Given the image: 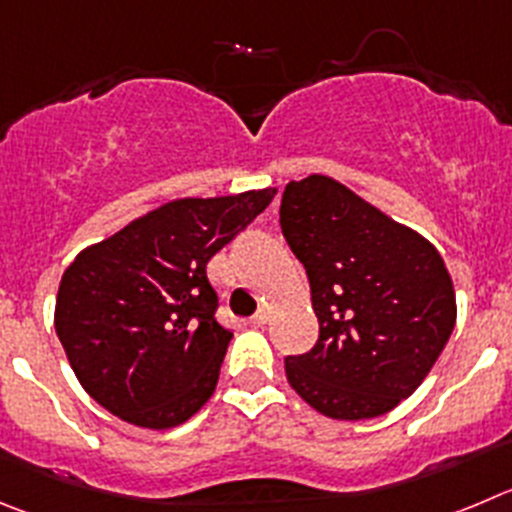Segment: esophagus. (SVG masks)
<instances>
[{"label": "esophagus", "mask_w": 512, "mask_h": 512, "mask_svg": "<svg viewBox=\"0 0 512 512\" xmlns=\"http://www.w3.org/2000/svg\"><path fill=\"white\" fill-rule=\"evenodd\" d=\"M247 323H250L252 328H262V326H265V323H267V313H265V310H260V313L252 315V318H250V321H247Z\"/></svg>", "instance_id": "esophagus-1"}]
</instances>
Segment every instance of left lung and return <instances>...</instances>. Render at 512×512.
<instances>
[{"label": "left lung", "instance_id": "left-lung-1", "mask_svg": "<svg viewBox=\"0 0 512 512\" xmlns=\"http://www.w3.org/2000/svg\"><path fill=\"white\" fill-rule=\"evenodd\" d=\"M280 227L303 262L318 341L285 358L290 386L333 419H374L414 394L455 328L439 252L331 176L290 181Z\"/></svg>", "mask_w": 512, "mask_h": 512}]
</instances>
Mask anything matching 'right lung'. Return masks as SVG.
<instances>
[{"label": "right lung", "instance_id": "obj_1", "mask_svg": "<svg viewBox=\"0 0 512 512\" xmlns=\"http://www.w3.org/2000/svg\"><path fill=\"white\" fill-rule=\"evenodd\" d=\"M275 191L176 199L75 257L57 290L55 331L100 407L169 429L207 404L232 341L214 315L207 262Z\"/></svg>", "mask_w": 512, "mask_h": 512}]
</instances>
